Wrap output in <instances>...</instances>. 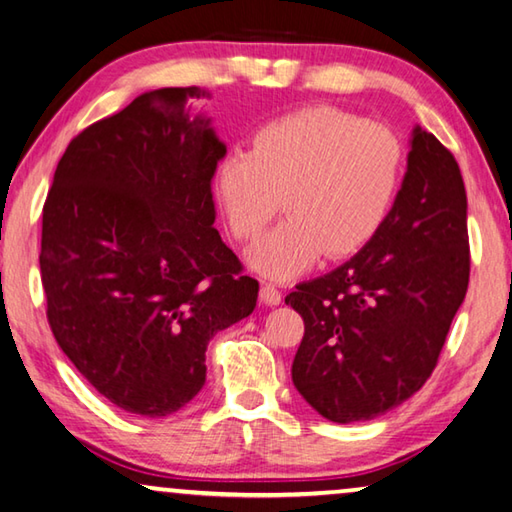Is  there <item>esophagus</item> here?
<instances>
[{
  "mask_svg": "<svg viewBox=\"0 0 512 512\" xmlns=\"http://www.w3.org/2000/svg\"><path fill=\"white\" fill-rule=\"evenodd\" d=\"M259 300H262L264 305H268V307H275V305H280V302H282V293H280V289L275 287V284L264 282L262 291H259Z\"/></svg>",
  "mask_w": 512,
  "mask_h": 512,
  "instance_id": "obj_1",
  "label": "esophagus"
}]
</instances>
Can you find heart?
<instances>
[{
	"label": "heart",
	"mask_w": 512,
	"mask_h": 512,
	"mask_svg": "<svg viewBox=\"0 0 512 512\" xmlns=\"http://www.w3.org/2000/svg\"><path fill=\"white\" fill-rule=\"evenodd\" d=\"M402 144L388 128L336 106L266 121L250 151H228L212 192L232 237L253 241L287 212L248 262L273 280L305 273L320 257L361 253L386 223L400 189Z\"/></svg>",
	"instance_id": "1"
}]
</instances>
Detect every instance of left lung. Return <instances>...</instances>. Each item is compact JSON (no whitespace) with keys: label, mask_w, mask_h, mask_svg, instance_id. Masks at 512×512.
<instances>
[{"label":"left lung","mask_w":512,"mask_h":512,"mask_svg":"<svg viewBox=\"0 0 512 512\" xmlns=\"http://www.w3.org/2000/svg\"><path fill=\"white\" fill-rule=\"evenodd\" d=\"M467 282L461 169L415 126L402 187L377 237L284 298L305 320L293 386L339 424L395 409L431 377Z\"/></svg>","instance_id":"obj_1"}]
</instances>
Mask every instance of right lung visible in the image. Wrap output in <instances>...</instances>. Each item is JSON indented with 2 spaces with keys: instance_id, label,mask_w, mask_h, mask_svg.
Returning <instances> with one entry per match:
<instances>
[{
  "instance_id": "1",
  "label": "right lung",
  "mask_w": 512,
  "mask_h": 512,
  "mask_svg": "<svg viewBox=\"0 0 512 512\" xmlns=\"http://www.w3.org/2000/svg\"><path fill=\"white\" fill-rule=\"evenodd\" d=\"M205 94L144 92L85 128L42 207L51 332L108 402L144 418L192 402L207 343L257 305V280L214 228L225 144L187 108Z\"/></svg>"
}]
</instances>
